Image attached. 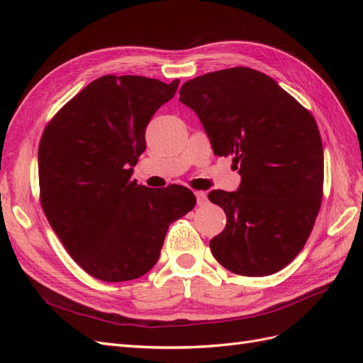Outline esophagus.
<instances>
[{"instance_id":"1","label":"esophagus","mask_w":363,"mask_h":363,"mask_svg":"<svg viewBox=\"0 0 363 363\" xmlns=\"http://www.w3.org/2000/svg\"><path fill=\"white\" fill-rule=\"evenodd\" d=\"M195 196H196V203H199L200 206H203V204L207 203V195H206L204 192H201V191L195 192Z\"/></svg>"}]
</instances>
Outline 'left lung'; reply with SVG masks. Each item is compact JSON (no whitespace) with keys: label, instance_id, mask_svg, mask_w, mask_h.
I'll return each mask as SVG.
<instances>
[{"label":"left lung","instance_id":"1","mask_svg":"<svg viewBox=\"0 0 363 363\" xmlns=\"http://www.w3.org/2000/svg\"><path fill=\"white\" fill-rule=\"evenodd\" d=\"M180 101L200 118L216 156L233 155L238 191H212L227 225L211 240L224 268L277 272L309 238L323 199L324 152L312 113L267 74L228 68L186 82Z\"/></svg>","mask_w":363,"mask_h":363}]
</instances>
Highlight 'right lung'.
I'll list each match as a JSON object with an SVG mask.
<instances>
[{"mask_svg": "<svg viewBox=\"0 0 363 363\" xmlns=\"http://www.w3.org/2000/svg\"><path fill=\"white\" fill-rule=\"evenodd\" d=\"M179 83L100 77L43 131L38 152L43 212L69 256L98 280L147 274L169 224L195 207V195L183 186L151 189L131 180L147 148V125Z\"/></svg>", "mask_w": 363, "mask_h": 363, "instance_id": "1", "label": "right lung"}]
</instances>
